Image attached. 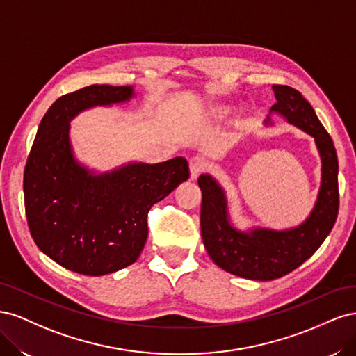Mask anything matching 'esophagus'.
<instances>
[{"instance_id": "obj_1", "label": "esophagus", "mask_w": 356, "mask_h": 356, "mask_svg": "<svg viewBox=\"0 0 356 356\" xmlns=\"http://www.w3.org/2000/svg\"><path fill=\"white\" fill-rule=\"evenodd\" d=\"M207 160H204L203 157H199V156H196V157H193L191 160H190V177H191V179H196L202 172L207 169Z\"/></svg>"}]
</instances>
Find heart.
Masks as SVG:
<instances>
[{
  "instance_id": "heart-1",
  "label": "heart",
  "mask_w": 356,
  "mask_h": 356,
  "mask_svg": "<svg viewBox=\"0 0 356 356\" xmlns=\"http://www.w3.org/2000/svg\"><path fill=\"white\" fill-rule=\"evenodd\" d=\"M227 114H229V110H227V108H222V106H221V108H217V110H213V111L211 113V115H212L213 118H224Z\"/></svg>"
}]
</instances>
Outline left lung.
I'll use <instances>...</instances> for the list:
<instances>
[{
	"label": "left lung",
	"instance_id": "8db88e82",
	"mask_svg": "<svg viewBox=\"0 0 356 356\" xmlns=\"http://www.w3.org/2000/svg\"><path fill=\"white\" fill-rule=\"evenodd\" d=\"M276 104L270 114L285 120L315 139L321 157V187L309 217L296 227L236 229L230 221L229 202L220 182L209 174L197 179L202 190L200 229L203 245L212 261L222 270L251 281H273L293 272L330 234L339 212V160L332 139L312 105L289 86H273ZM266 126H272L267 115Z\"/></svg>",
	"mask_w": 356,
	"mask_h": 356
}]
</instances>
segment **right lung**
Returning a JSON list of instances; mask_svg holds the SVG:
<instances>
[{
    "label": "right lung",
    "instance_id": "obj_1",
    "mask_svg": "<svg viewBox=\"0 0 356 356\" xmlns=\"http://www.w3.org/2000/svg\"><path fill=\"white\" fill-rule=\"evenodd\" d=\"M134 96V86L92 84L60 96L38 126L24 174L26 220L40 251L71 272L102 276L134 264L147 242L149 208L190 177L184 157L106 172L75 157L72 118Z\"/></svg>",
    "mask_w": 356,
    "mask_h": 356
}]
</instances>
